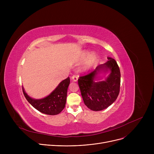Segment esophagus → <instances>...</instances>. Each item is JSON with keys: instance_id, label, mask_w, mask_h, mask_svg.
<instances>
[{"instance_id": "esophagus-1", "label": "esophagus", "mask_w": 154, "mask_h": 154, "mask_svg": "<svg viewBox=\"0 0 154 154\" xmlns=\"http://www.w3.org/2000/svg\"><path fill=\"white\" fill-rule=\"evenodd\" d=\"M78 78H79V77H78L77 75H73V76L72 77V80L74 82H77V80H78Z\"/></svg>"}]
</instances>
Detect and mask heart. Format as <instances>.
Returning <instances> with one entry per match:
<instances>
[{"instance_id": "heart-1", "label": "heart", "mask_w": 154, "mask_h": 154, "mask_svg": "<svg viewBox=\"0 0 154 154\" xmlns=\"http://www.w3.org/2000/svg\"><path fill=\"white\" fill-rule=\"evenodd\" d=\"M81 59H85L84 66L82 67L83 70H87L89 69L92 65L97 62L99 59V55L95 52L90 53L88 51H84L82 52Z\"/></svg>"}]
</instances>
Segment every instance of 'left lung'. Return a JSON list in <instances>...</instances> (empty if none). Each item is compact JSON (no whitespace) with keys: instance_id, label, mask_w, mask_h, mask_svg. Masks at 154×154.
Segmentation results:
<instances>
[{"instance_id":"8db88e82","label":"left lung","mask_w":154,"mask_h":154,"mask_svg":"<svg viewBox=\"0 0 154 154\" xmlns=\"http://www.w3.org/2000/svg\"><path fill=\"white\" fill-rule=\"evenodd\" d=\"M89 74L80 77L78 84L85 106L92 110L100 111L109 107L117 99L120 91V72L117 62L108 57ZM102 72H109L105 81H100Z\"/></svg>"}]
</instances>
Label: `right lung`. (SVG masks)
Wrapping results in <instances>:
<instances>
[{"mask_svg": "<svg viewBox=\"0 0 154 154\" xmlns=\"http://www.w3.org/2000/svg\"><path fill=\"white\" fill-rule=\"evenodd\" d=\"M70 84L69 77L57 85L55 89L45 97L35 99L30 97L22 88L24 96L27 101L35 109L43 114L51 116L57 115L64 109L66 103L67 93Z\"/></svg>", "mask_w": 154, "mask_h": 154, "instance_id": "obj_1", "label": "right lung"}]
</instances>
